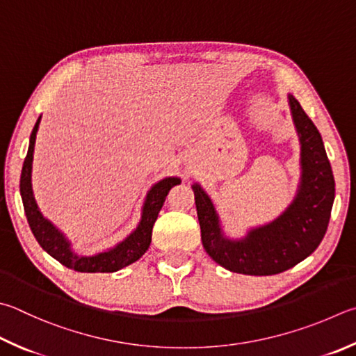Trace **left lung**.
I'll return each instance as SVG.
<instances>
[{
    "instance_id": "8db88e82",
    "label": "left lung",
    "mask_w": 356,
    "mask_h": 356,
    "mask_svg": "<svg viewBox=\"0 0 356 356\" xmlns=\"http://www.w3.org/2000/svg\"><path fill=\"white\" fill-rule=\"evenodd\" d=\"M289 107L300 140L302 180L286 211L268 225L250 230L243 240L222 235L210 197L193 185L204 249L222 268L244 275H274L296 266L318 249L334 200V179L318 127L294 96Z\"/></svg>"
}]
</instances>
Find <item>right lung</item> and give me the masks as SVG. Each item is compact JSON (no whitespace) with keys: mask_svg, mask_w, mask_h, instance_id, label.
I'll return each instance as SVG.
<instances>
[{"mask_svg":"<svg viewBox=\"0 0 356 356\" xmlns=\"http://www.w3.org/2000/svg\"><path fill=\"white\" fill-rule=\"evenodd\" d=\"M40 118L37 120L34 129H32L28 156L24 159L20 179V193L23 199L24 213L26 218H28L29 227L38 244H40L43 250H47L51 257L62 263L63 266L77 270V273H115V270H120L124 266H129L131 263L137 261L147 250V248H149L152 227L159 216V211L161 207H163L168 193H170L174 185L180 184V179L166 177L152 186L146 196L138 227L135 229L124 241L116 244L113 249L101 252V254H96L93 257L77 255L71 250L67 238L63 236L48 219H44L42 216V213L35 204L34 193H32V159H34L35 135L38 131V124H40Z\"/></svg>","mask_w":356,"mask_h":356,"instance_id":"obj_1","label":"right lung"}]
</instances>
